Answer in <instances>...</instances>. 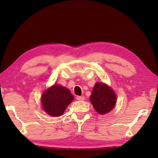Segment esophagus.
Listing matches in <instances>:
<instances>
[{
    "label": "esophagus",
    "instance_id": "1",
    "mask_svg": "<svg viewBox=\"0 0 158 158\" xmlns=\"http://www.w3.org/2000/svg\"><path fill=\"white\" fill-rule=\"evenodd\" d=\"M77 100H79V101H83V100H85V97H84V96H77Z\"/></svg>",
    "mask_w": 158,
    "mask_h": 158
}]
</instances>
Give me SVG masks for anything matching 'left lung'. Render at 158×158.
<instances>
[{"instance_id": "left-lung-1", "label": "left lung", "mask_w": 158, "mask_h": 158, "mask_svg": "<svg viewBox=\"0 0 158 158\" xmlns=\"http://www.w3.org/2000/svg\"><path fill=\"white\" fill-rule=\"evenodd\" d=\"M90 100L98 113L105 114L111 111L116 105V96L108 85L97 82L93 87Z\"/></svg>"}]
</instances>
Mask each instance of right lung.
I'll return each instance as SVG.
<instances>
[{
    "instance_id": "obj_1",
    "label": "right lung",
    "mask_w": 158,
    "mask_h": 158,
    "mask_svg": "<svg viewBox=\"0 0 158 158\" xmlns=\"http://www.w3.org/2000/svg\"><path fill=\"white\" fill-rule=\"evenodd\" d=\"M73 100L74 96L69 89L56 84L45 90L41 97L44 111L49 116L55 117L62 116Z\"/></svg>"
}]
</instances>
